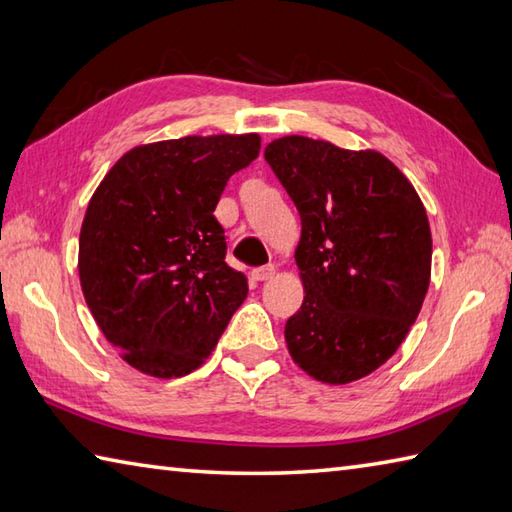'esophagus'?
Segmentation results:
<instances>
[{
    "instance_id": "obj_1",
    "label": "esophagus",
    "mask_w": 512,
    "mask_h": 512,
    "mask_svg": "<svg viewBox=\"0 0 512 512\" xmlns=\"http://www.w3.org/2000/svg\"><path fill=\"white\" fill-rule=\"evenodd\" d=\"M254 280H258V283H265V280H271L276 276V267L274 265H265V267H258L252 271Z\"/></svg>"
}]
</instances>
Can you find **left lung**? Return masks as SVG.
<instances>
[{"mask_svg": "<svg viewBox=\"0 0 512 512\" xmlns=\"http://www.w3.org/2000/svg\"><path fill=\"white\" fill-rule=\"evenodd\" d=\"M265 161L300 214L305 300L285 325L311 378L349 384L382 367L420 314L431 280V227L409 179L375 150L283 137Z\"/></svg>", "mask_w": 512, "mask_h": 512, "instance_id": "left-lung-1", "label": "left lung"}]
</instances>
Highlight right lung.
Instances as JSON below:
<instances>
[{"label":"right lung","instance_id":"1","mask_svg":"<svg viewBox=\"0 0 512 512\" xmlns=\"http://www.w3.org/2000/svg\"><path fill=\"white\" fill-rule=\"evenodd\" d=\"M258 150V134L139 145L92 194L79 234L81 291L130 367L154 378L192 373L243 305L247 278L225 263L214 210Z\"/></svg>","mask_w":512,"mask_h":512}]
</instances>
